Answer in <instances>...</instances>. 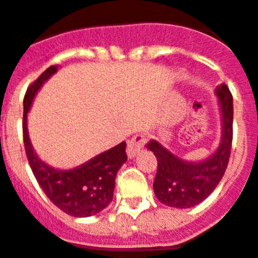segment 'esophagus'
I'll return each instance as SVG.
<instances>
[{
	"mask_svg": "<svg viewBox=\"0 0 258 258\" xmlns=\"http://www.w3.org/2000/svg\"><path fill=\"white\" fill-rule=\"evenodd\" d=\"M146 145V136L145 134H136V136L132 138L129 142H127L126 152L129 157H134L140 151H142V149Z\"/></svg>",
	"mask_w": 258,
	"mask_h": 258,
	"instance_id": "esophagus-1",
	"label": "esophagus"
}]
</instances>
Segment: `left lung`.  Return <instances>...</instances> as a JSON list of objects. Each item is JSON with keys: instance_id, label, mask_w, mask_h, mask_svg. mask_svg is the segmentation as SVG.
<instances>
[{"instance_id": "1", "label": "left lung", "mask_w": 258, "mask_h": 258, "mask_svg": "<svg viewBox=\"0 0 258 258\" xmlns=\"http://www.w3.org/2000/svg\"><path fill=\"white\" fill-rule=\"evenodd\" d=\"M216 95L221 103L222 138L217 151L208 159L188 163L168 151L157 141H150L147 145L157 159L155 195L165 206L173 208L197 206L211 195L226 172L232 143V95L226 84L217 86Z\"/></svg>"}]
</instances>
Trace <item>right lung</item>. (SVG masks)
Returning a JSON list of instances; mask_svg holds the SVG:
<instances>
[{
    "mask_svg": "<svg viewBox=\"0 0 258 258\" xmlns=\"http://www.w3.org/2000/svg\"><path fill=\"white\" fill-rule=\"evenodd\" d=\"M56 70L58 66L45 70L27 89L23 101L24 149L32 172L52 204L74 217H90L103 211L112 200L116 174L127 159L125 152L126 143H118L74 169L59 170L41 160L29 141L27 113L38 89L52 74H55Z\"/></svg>",
    "mask_w": 258,
    "mask_h": 258,
    "instance_id": "add662e5",
    "label": "right lung"
}]
</instances>
